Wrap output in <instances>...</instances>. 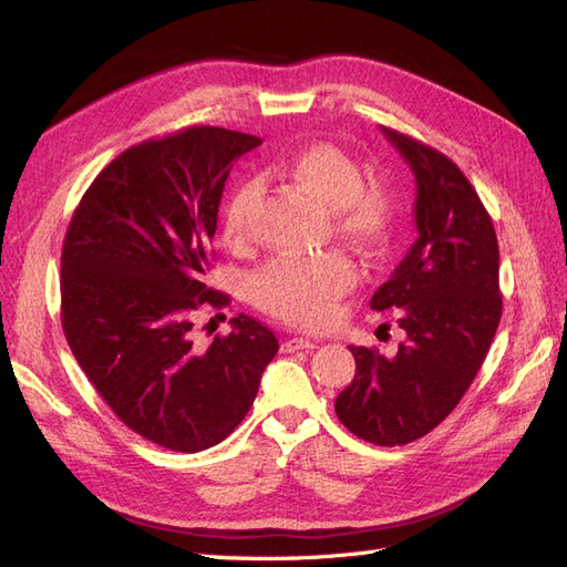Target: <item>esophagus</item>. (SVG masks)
<instances>
[{
	"mask_svg": "<svg viewBox=\"0 0 567 567\" xmlns=\"http://www.w3.org/2000/svg\"><path fill=\"white\" fill-rule=\"evenodd\" d=\"M317 342L310 338H288L284 342V352H298V350H315Z\"/></svg>",
	"mask_w": 567,
	"mask_h": 567,
	"instance_id": "esophagus-1",
	"label": "esophagus"
}]
</instances>
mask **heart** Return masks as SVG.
Instances as JSON below:
<instances>
[{
	"label": "heart",
	"instance_id": "1",
	"mask_svg": "<svg viewBox=\"0 0 567 567\" xmlns=\"http://www.w3.org/2000/svg\"><path fill=\"white\" fill-rule=\"evenodd\" d=\"M305 194L331 208L333 234L362 252L388 244L398 217V196L388 179L362 177L350 153L329 142L302 146L286 167ZM260 186L238 184L219 215V234L229 248L241 250L252 238V217ZM352 257L331 250L315 257H277L248 284L250 300L262 312L302 329L331 323L338 302L357 286Z\"/></svg>",
	"mask_w": 567,
	"mask_h": 567
}]
</instances>
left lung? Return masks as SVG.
<instances>
[{"mask_svg": "<svg viewBox=\"0 0 567 567\" xmlns=\"http://www.w3.org/2000/svg\"><path fill=\"white\" fill-rule=\"evenodd\" d=\"M383 134L416 177L419 238L371 307L398 310L406 340L394 357L350 348L357 373L336 414L357 437L402 447L452 414L485 362L502 319L499 244L454 161L398 130Z\"/></svg>", "mask_w": 567, "mask_h": 567, "instance_id": "left-lung-1", "label": "left lung"}]
</instances>
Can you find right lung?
<instances>
[{
    "instance_id": "add662e5",
    "label": "right lung",
    "mask_w": 567,
    "mask_h": 567,
    "mask_svg": "<svg viewBox=\"0 0 567 567\" xmlns=\"http://www.w3.org/2000/svg\"><path fill=\"white\" fill-rule=\"evenodd\" d=\"M252 134L186 127L111 161L84 192L61 252V326L87 379L130 431L194 454L255 402L279 340L252 317L196 346L194 317L231 298L210 288L217 210Z\"/></svg>"
}]
</instances>
